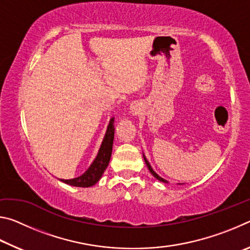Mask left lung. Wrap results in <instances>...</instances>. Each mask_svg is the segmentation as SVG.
<instances>
[{
    "instance_id": "1",
    "label": "left lung",
    "mask_w": 250,
    "mask_h": 250,
    "mask_svg": "<svg viewBox=\"0 0 250 250\" xmlns=\"http://www.w3.org/2000/svg\"><path fill=\"white\" fill-rule=\"evenodd\" d=\"M143 159H145V162H146V167H147V168H149V171H150V173L152 175H153L156 180H159L160 182H163V183H168V182L167 181V180H164L163 177H161L159 174H156L155 173V171L153 170V168H152V167L150 166V163H149V161L146 160V155L143 154Z\"/></svg>"
}]
</instances>
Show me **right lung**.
<instances>
[{
    "instance_id": "right-lung-1",
    "label": "right lung",
    "mask_w": 250,
    "mask_h": 250,
    "mask_svg": "<svg viewBox=\"0 0 250 250\" xmlns=\"http://www.w3.org/2000/svg\"><path fill=\"white\" fill-rule=\"evenodd\" d=\"M113 124H115V118L112 117L108 124L98 153H97L95 160L92 161L90 167L87 168V171L75 179H61L62 182L71 186H78V188H90L101 179L110 162V158H111L113 138H115V125Z\"/></svg>"
}]
</instances>
